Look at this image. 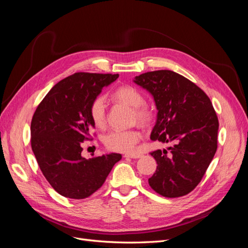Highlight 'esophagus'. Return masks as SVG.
I'll return each instance as SVG.
<instances>
[{
	"label": "esophagus",
	"mask_w": 248,
	"mask_h": 248,
	"mask_svg": "<svg viewBox=\"0 0 248 248\" xmlns=\"http://www.w3.org/2000/svg\"><path fill=\"white\" fill-rule=\"evenodd\" d=\"M141 155L140 154H125L124 157H127V158H140Z\"/></svg>",
	"instance_id": "1"
}]
</instances>
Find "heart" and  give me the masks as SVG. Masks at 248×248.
<instances>
[{"label": "heart", "instance_id": "b5f03b06", "mask_svg": "<svg viewBox=\"0 0 248 248\" xmlns=\"http://www.w3.org/2000/svg\"><path fill=\"white\" fill-rule=\"evenodd\" d=\"M115 99L133 108L134 119L141 124H146L151 119V111L145 106L144 95L140 90L132 86H123L114 93ZM90 116L93 123L102 128L107 123V100L103 96L95 98L90 107ZM141 139V132L138 129L112 130L104 137V144L112 151L133 153L138 142Z\"/></svg>", "mask_w": 248, "mask_h": 248}]
</instances>
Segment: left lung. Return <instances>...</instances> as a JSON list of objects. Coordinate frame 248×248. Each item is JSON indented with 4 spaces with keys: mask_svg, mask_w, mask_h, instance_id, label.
Instances as JSON below:
<instances>
[{
    "mask_svg": "<svg viewBox=\"0 0 248 248\" xmlns=\"http://www.w3.org/2000/svg\"><path fill=\"white\" fill-rule=\"evenodd\" d=\"M134 84L152 95L157 119L150 139L174 142L151 152L157 162L149 185L160 196H185L201 182L217 149L218 119L209 97L192 81L170 70L142 73Z\"/></svg>",
    "mask_w": 248,
    "mask_h": 248,
    "instance_id": "left-lung-1",
    "label": "left lung"
}]
</instances>
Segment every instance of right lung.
<instances>
[{
  "mask_svg": "<svg viewBox=\"0 0 248 248\" xmlns=\"http://www.w3.org/2000/svg\"><path fill=\"white\" fill-rule=\"evenodd\" d=\"M119 78V74L78 72L50 89L31 122V145L44 177L58 193L80 200L91 196L106 181L121 154L86 159L80 144L95 128L90 107Z\"/></svg>",
  "mask_w": 248,
  "mask_h": 248,
  "instance_id": "1",
  "label": "right lung"
}]
</instances>
